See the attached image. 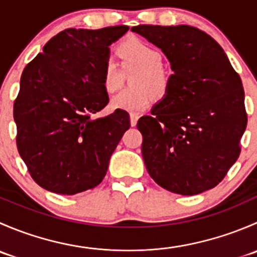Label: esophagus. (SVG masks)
Masks as SVG:
<instances>
[{
    "mask_svg": "<svg viewBox=\"0 0 257 257\" xmlns=\"http://www.w3.org/2000/svg\"><path fill=\"white\" fill-rule=\"evenodd\" d=\"M139 119V115L137 113H131V125L134 126L137 124V121H138Z\"/></svg>",
    "mask_w": 257,
    "mask_h": 257,
    "instance_id": "esophagus-1",
    "label": "esophagus"
}]
</instances>
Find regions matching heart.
Instances as JSON below:
<instances>
[{
	"instance_id": "1",
	"label": "heart",
	"mask_w": 257,
	"mask_h": 257,
	"mask_svg": "<svg viewBox=\"0 0 257 257\" xmlns=\"http://www.w3.org/2000/svg\"><path fill=\"white\" fill-rule=\"evenodd\" d=\"M119 53L125 66H137L142 72L134 80V89L118 93L112 99L114 109L138 113L149 105L153 93L162 97L167 90L168 79L162 69L163 56L157 48L137 38L125 41L119 46ZM120 71L112 59L105 62L102 72L103 87L107 92H115L120 85Z\"/></svg>"
}]
</instances>
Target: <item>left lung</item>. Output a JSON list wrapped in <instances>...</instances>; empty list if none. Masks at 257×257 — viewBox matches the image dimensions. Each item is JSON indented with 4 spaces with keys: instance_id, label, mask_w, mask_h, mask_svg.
Segmentation results:
<instances>
[{
    "instance_id": "1",
    "label": "left lung",
    "mask_w": 257,
    "mask_h": 257,
    "mask_svg": "<svg viewBox=\"0 0 257 257\" xmlns=\"http://www.w3.org/2000/svg\"><path fill=\"white\" fill-rule=\"evenodd\" d=\"M132 31L162 49L173 71L164 97L138 120L148 173L180 195L212 189L239 158L247 124L239 74L221 46L198 28L139 25Z\"/></svg>"
}]
</instances>
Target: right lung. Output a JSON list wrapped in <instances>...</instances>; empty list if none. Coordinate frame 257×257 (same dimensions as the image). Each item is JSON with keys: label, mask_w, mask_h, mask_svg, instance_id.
<instances>
[{"label": "right lung", "mask_w": 257, "mask_h": 257, "mask_svg": "<svg viewBox=\"0 0 257 257\" xmlns=\"http://www.w3.org/2000/svg\"><path fill=\"white\" fill-rule=\"evenodd\" d=\"M128 30H64L23 69L14 105L18 153L51 193L74 195L97 186L131 126L125 110L92 118L109 102L102 83L109 46Z\"/></svg>", "instance_id": "add662e5"}]
</instances>
